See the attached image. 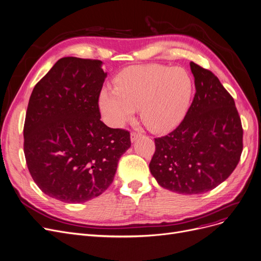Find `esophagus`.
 Masks as SVG:
<instances>
[{
	"mask_svg": "<svg viewBox=\"0 0 261 261\" xmlns=\"http://www.w3.org/2000/svg\"><path fill=\"white\" fill-rule=\"evenodd\" d=\"M141 136H142V134L139 133V132H133L130 134V140L134 142V141L137 140L139 137H141Z\"/></svg>",
	"mask_w": 261,
	"mask_h": 261,
	"instance_id": "obj_1",
	"label": "esophagus"
}]
</instances>
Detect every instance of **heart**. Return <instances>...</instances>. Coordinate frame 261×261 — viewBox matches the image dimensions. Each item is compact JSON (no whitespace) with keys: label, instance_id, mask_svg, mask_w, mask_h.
Segmentation results:
<instances>
[{"label":"heart","instance_id":"1","mask_svg":"<svg viewBox=\"0 0 261 261\" xmlns=\"http://www.w3.org/2000/svg\"><path fill=\"white\" fill-rule=\"evenodd\" d=\"M192 96V80L182 68L161 65L132 67L117 79L116 88L100 94V109L111 126H121L140 107L145 125L166 132L184 119Z\"/></svg>","mask_w":261,"mask_h":261}]
</instances>
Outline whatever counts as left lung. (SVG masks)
<instances>
[{
    "label": "left lung",
    "instance_id": "1",
    "mask_svg": "<svg viewBox=\"0 0 261 261\" xmlns=\"http://www.w3.org/2000/svg\"><path fill=\"white\" fill-rule=\"evenodd\" d=\"M195 94L179 125L155 138L150 171L161 187L182 194L215 189L237 167L243 129L232 96L207 69L190 63Z\"/></svg>",
    "mask_w": 261,
    "mask_h": 261
}]
</instances>
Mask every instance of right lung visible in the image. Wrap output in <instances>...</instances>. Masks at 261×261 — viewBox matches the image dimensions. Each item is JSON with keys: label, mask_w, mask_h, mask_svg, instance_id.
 <instances>
[{"label": "right lung", "mask_w": 261, "mask_h": 261, "mask_svg": "<svg viewBox=\"0 0 261 261\" xmlns=\"http://www.w3.org/2000/svg\"><path fill=\"white\" fill-rule=\"evenodd\" d=\"M102 61L59 59L36 84L24 122V155L31 175L46 195L84 203L114 180L130 135L101 121L98 97L107 74Z\"/></svg>", "instance_id": "1"}]
</instances>
